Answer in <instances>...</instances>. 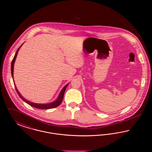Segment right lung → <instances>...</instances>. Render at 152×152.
Listing matches in <instances>:
<instances>
[{"label": "right lung", "mask_w": 152, "mask_h": 152, "mask_svg": "<svg viewBox=\"0 0 152 152\" xmlns=\"http://www.w3.org/2000/svg\"><path fill=\"white\" fill-rule=\"evenodd\" d=\"M22 44L20 46V47L18 49V50L16 51L15 55L14 57L12 59V63H11V74H12V77L13 78V74H14V65L15 61V59L16 58L17 56V54H18V52L20 48L22 47ZM14 83L15 84L14 81ZM68 85V84H67L65 87H64L63 88V89L61 90V91L60 92V94L58 96V99L54 102H51L50 104H35V103H33L32 102H30V101H28L27 100H26L24 98H23L22 96V95L20 94V93L19 92L18 90L17 89L16 87L15 86V85L14 84L15 87V89L18 93V94H19V97L20 98H22V100L24 101H25L26 103H27L28 104H29V105H31V107H34V108H36L39 109H51V108H55L56 107H58L63 101V97H64V92H65V89H66V88L67 87Z\"/></svg>", "instance_id": "right-lung-1"}]
</instances>
